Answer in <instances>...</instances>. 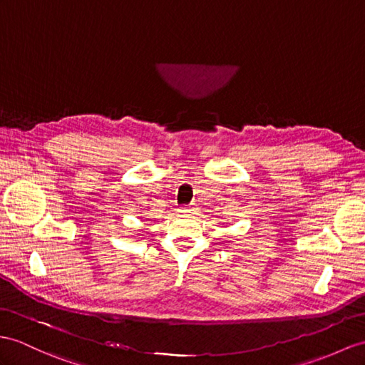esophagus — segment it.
<instances>
[{
	"label": "esophagus",
	"instance_id": "obj_1",
	"mask_svg": "<svg viewBox=\"0 0 365 365\" xmlns=\"http://www.w3.org/2000/svg\"><path fill=\"white\" fill-rule=\"evenodd\" d=\"M193 209H195V207L192 206V204H185V206L181 207V212H184V213H192Z\"/></svg>",
	"mask_w": 365,
	"mask_h": 365
}]
</instances>
